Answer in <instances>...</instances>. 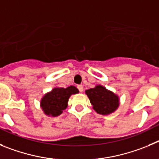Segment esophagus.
Segmentation results:
<instances>
[{"mask_svg":"<svg viewBox=\"0 0 159 159\" xmlns=\"http://www.w3.org/2000/svg\"><path fill=\"white\" fill-rule=\"evenodd\" d=\"M78 90H79V92H81V93H82L83 90H84V87H83L82 85H78Z\"/></svg>","mask_w":159,"mask_h":159,"instance_id":"34e87169","label":"esophagus"}]
</instances>
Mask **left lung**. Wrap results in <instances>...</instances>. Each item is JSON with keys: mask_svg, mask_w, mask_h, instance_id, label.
<instances>
[{"mask_svg": "<svg viewBox=\"0 0 159 159\" xmlns=\"http://www.w3.org/2000/svg\"><path fill=\"white\" fill-rule=\"evenodd\" d=\"M93 108L98 114L109 115L118 108L120 99L116 94L101 85L85 90Z\"/></svg>", "mask_w": 159, "mask_h": 159, "instance_id": "left-lung-1", "label": "left lung"}]
</instances>
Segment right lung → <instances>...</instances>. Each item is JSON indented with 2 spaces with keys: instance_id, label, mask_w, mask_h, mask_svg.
I'll return each mask as SVG.
<instances>
[{
  "instance_id": "1",
  "label": "right lung",
  "mask_w": 159,
  "mask_h": 159,
  "mask_svg": "<svg viewBox=\"0 0 159 159\" xmlns=\"http://www.w3.org/2000/svg\"><path fill=\"white\" fill-rule=\"evenodd\" d=\"M78 89L74 85L67 88L55 87L51 92L47 93L40 101V107L44 114L55 117L61 115L67 108L68 100L72 94L78 93Z\"/></svg>"
}]
</instances>
